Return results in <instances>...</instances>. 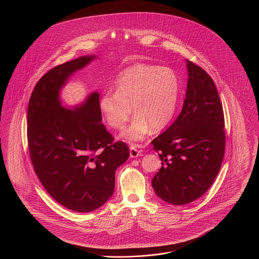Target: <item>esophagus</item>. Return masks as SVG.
<instances>
[{"instance_id": "1", "label": "esophagus", "mask_w": 259, "mask_h": 259, "mask_svg": "<svg viewBox=\"0 0 259 259\" xmlns=\"http://www.w3.org/2000/svg\"><path fill=\"white\" fill-rule=\"evenodd\" d=\"M143 155V151L138 149L136 147H131L130 148V157L136 158L138 156H142Z\"/></svg>"}]
</instances>
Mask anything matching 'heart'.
<instances>
[{
    "label": "heart",
    "instance_id": "b5f03b06",
    "mask_svg": "<svg viewBox=\"0 0 259 259\" xmlns=\"http://www.w3.org/2000/svg\"><path fill=\"white\" fill-rule=\"evenodd\" d=\"M113 89L102 94L99 109L111 128L121 129L133 107L135 117L121 134L125 141L140 142L151 128L159 131L172 121L180 92V81L172 69L136 64L118 74Z\"/></svg>",
    "mask_w": 259,
    "mask_h": 259
}]
</instances>
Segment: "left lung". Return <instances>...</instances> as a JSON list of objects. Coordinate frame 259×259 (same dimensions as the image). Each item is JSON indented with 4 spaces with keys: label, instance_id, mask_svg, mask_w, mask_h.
I'll list each match as a JSON object with an SVG mask.
<instances>
[{
    "label": "left lung",
    "instance_id": "8db88e82",
    "mask_svg": "<svg viewBox=\"0 0 259 259\" xmlns=\"http://www.w3.org/2000/svg\"><path fill=\"white\" fill-rule=\"evenodd\" d=\"M188 73L183 110L174 123L151 143L162 162L151 185L172 205L201 197L220 172L225 149L224 116L209 74L185 60Z\"/></svg>",
    "mask_w": 259,
    "mask_h": 259
}]
</instances>
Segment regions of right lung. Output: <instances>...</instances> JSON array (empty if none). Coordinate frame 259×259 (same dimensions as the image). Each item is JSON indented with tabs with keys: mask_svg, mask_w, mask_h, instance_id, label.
<instances>
[{
	"mask_svg": "<svg viewBox=\"0 0 259 259\" xmlns=\"http://www.w3.org/2000/svg\"><path fill=\"white\" fill-rule=\"evenodd\" d=\"M96 55L78 57L49 71L33 90L28 106V145L38 180L50 196L67 209L87 212L103 206L114 191L115 170L129 148L102 123L99 92L80 104H62L69 78Z\"/></svg>",
	"mask_w": 259,
	"mask_h": 259,
	"instance_id": "right-lung-1",
	"label": "right lung"
}]
</instances>
